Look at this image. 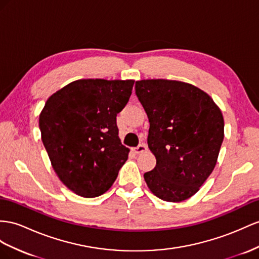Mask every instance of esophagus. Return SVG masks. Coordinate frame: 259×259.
I'll return each instance as SVG.
<instances>
[{"mask_svg": "<svg viewBox=\"0 0 259 259\" xmlns=\"http://www.w3.org/2000/svg\"><path fill=\"white\" fill-rule=\"evenodd\" d=\"M147 149H148L147 144L141 143V144H139L137 148H134L132 150H134V152H135L136 154H139V153H142V152H144V151H147Z\"/></svg>", "mask_w": 259, "mask_h": 259, "instance_id": "34e87169", "label": "esophagus"}]
</instances>
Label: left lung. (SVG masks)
<instances>
[{
  "instance_id": "obj_1",
  "label": "left lung",
  "mask_w": 259,
  "mask_h": 259,
  "mask_svg": "<svg viewBox=\"0 0 259 259\" xmlns=\"http://www.w3.org/2000/svg\"><path fill=\"white\" fill-rule=\"evenodd\" d=\"M147 112L155 167L144 181L156 197L180 202L194 196L213 170L224 138L220 108L196 86L170 79L136 82Z\"/></svg>"
}]
</instances>
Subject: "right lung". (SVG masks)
<instances>
[{
  "label": "right lung",
  "mask_w": 259,
  "mask_h": 259,
  "mask_svg": "<svg viewBox=\"0 0 259 259\" xmlns=\"http://www.w3.org/2000/svg\"><path fill=\"white\" fill-rule=\"evenodd\" d=\"M134 79H77L51 95L39 116L41 140L60 181L73 193H106L127 161L116 117L127 105Z\"/></svg>",
  "instance_id": "add662e5"
}]
</instances>
